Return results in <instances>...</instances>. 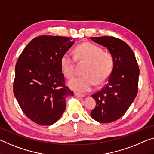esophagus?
I'll return each mask as SVG.
<instances>
[{"mask_svg":"<svg viewBox=\"0 0 154 154\" xmlns=\"http://www.w3.org/2000/svg\"><path fill=\"white\" fill-rule=\"evenodd\" d=\"M75 95L76 96V97H84V95H82V94H79V93H75Z\"/></svg>","mask_w":154,"mask_h":154,"instance_id":"esophagus-1","label":"esophagus"}]
</instances>
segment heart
<instances>
[{"instance_id": "heart-1", "label": "heart", "mask_w": 154, "mask_h": 154, "mask_svg": "<svg viewBox=\"0 0 154 154\" xmlns=\"http://www.w3.org/2000/svg\"><path fill=\"white\" fill-rule=\"evenodd\" d=\"M76 58L88 63L84 71V76L75 77L68 82L72 90L78 93L90 91L97 84H102L111 74L113 67V57L109 52H104L100 47L91 43H84L75 49ZM75 57L66 52L61 59V69L67 78L75 74Z\"/></svg>"}]
</instances>
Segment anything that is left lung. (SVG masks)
I'll list each match as a JSON object with an SVG mask.
<instances>
[{
    "label": "left lung",
    "mask_w": 154,
    "mask_h": 154,
    "mask_svg": "<svg viewBox=\"0 0 154 154\" xmlns=\"http://www.w3.org/2000/svg\"><path fill=\"white\" fill-rule=\"evenodd\" d=\"M91 39L106 48L114 61L106 85L92 95L96 106L91 116L98 122H112L126 113L136 98L140 70L134 52L125 41L111 36Z\"/></svg>",
    "instance_id": "8db88e82"
}]
</instances>
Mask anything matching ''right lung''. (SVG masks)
<instances>
[{"label":"right lung","mask_w":154,"mask_h":154,"mask_svg":"<svg viewBox=\"0 0 154 154\" xmlns=\"http://www.w3.org/2000/svg\"><path fill=\"white\" fill-rule=\"evenodd\" d=\"M74 43L68 37L41 36L18 57L14 94L26 116L38 125L56 122L66 109V98L74 95L61 69V57Z\"/></svg>","instance_id":"add662e5"}]
</instances>
